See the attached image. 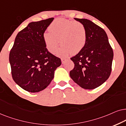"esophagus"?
<instances>
[{
  "mask_svg": "<svg viewBox=\"0 0 126 126\" xmlns=\"http://www.w3.org/2000/svg\"><path fill=\"white\" fill-rule=\"evenodd\" d=\"M66 60H67L66 58H61V60H62V64H64L65 61H66Z\"/></svg>",
  "mask_w": 126,
  "mask_h": 126,
  "instance_id": "1",
  "label": "esophagus"
}]
</instances>
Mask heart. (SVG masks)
<instances>
[{
  "label": "heart",
  "mask_w": 126,
  "mask_h": 126,
  "mask_svg": "<svg viewBox=\"0 0 126 126\" xmlns=\"http://www.w3.org/2000/svg\"><path fill=\"white\" fill-rule=\"evenodd\" d=\"M49 32L43 34V39L48 51L55 53L62 46L58 55L66 56L71 52L76 54L84 48L87 41V31L84 25L73 20L58 18L48 28Z\"/></svg>",
  "instance_id": "obj_1"
}]
</instances>
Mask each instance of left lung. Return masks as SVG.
Masks as SVG:
<instances>
[{"label":"left lung","instance_id":"left-lung-1","mask_svg":"<svg viewBox=\"0 0 126 126\" xmlns=\"http://www.w3.org/2000/svg\"><path fill=\"white\" fill-rule=\"evenodd\" d=\"M74 19L86 28L87 41L84 48L71 58L74 67L70 71V76L81 88L93 89L110 76L113 50L103 28L89 19Z\"/></svg>","mask_w":126,"mask_h":126}]
</instances>
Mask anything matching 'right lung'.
Instances as JSON below:
<instances>
[{"mask_svg": "<svg viewBox=\"0 0 126 126\" xmlns=\"http://www.w3.org/2000/svg\"><path fill=\"white\" fill-rule=\"evenodd\" d=\"M54 18L32 22L16 35L9 55L13 80L23 89L36 93L46 89L62 64L47 49L43 34Z\"/></svg>", "mask_w": 126, "mask_h": 126, "instance_id": "right-lung-1", "label": "right lung"}]
</instances>
